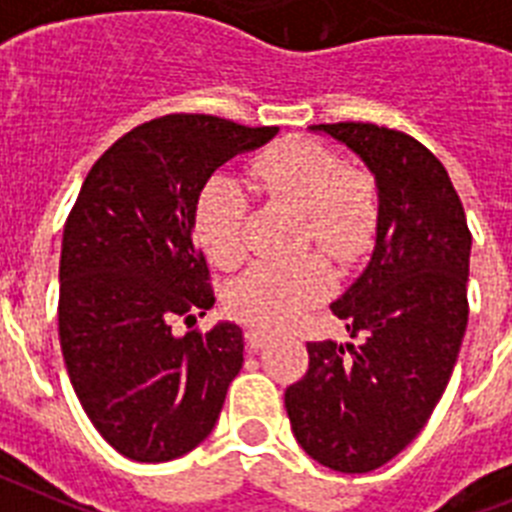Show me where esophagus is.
<instances>
[{"label": "esophagus", "instance_id": "34e87169", "mask_svg": "<svg viewBox=\"0 0 512 512\" xmlns=\"http://www.w3.org/2000/svg\"><path fill=\"white\" fill-rule=\"evenodd\" d=\"M244 337H247V345H250V350H262L265 345L270 342V335L265 330H257V327H250V330L244 332Z\"/></svg>", "mask_w": 512, "mask_h": 512}]
</instances>
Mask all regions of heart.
Returning a JSON list of instances; mask_svg holds the SVG:
<instances>
[{
	"label": "heart",
	"instance_id": "obj_1",
	"mask_svg": "<svg viewBox=\"0 0 512 512\" xmlns=\"http://www.w3.org/2000/svg\"><path fill=\"white\" fill-rule=\"evenodd\" d=\"M252 175L270 198L304 213L301 247L317 244L340 265H355L379 237V198L366 177L345 175L335 151L309 139H288L255 159ZM247 195L229 175H213L195 198L193 226L208 260L231 270L247 255ZM335 275L322 255L260 262L226 291V306L242 322L283 327L327 299Z\"/></svg>",
	"mask_w": 512,
	"mask_h": 512
}]
</instances>
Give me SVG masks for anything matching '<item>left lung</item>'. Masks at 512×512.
I'll list each match as a JSON object with an SVG mask.
<instances>
[{"label": "left lung", "instance_id": "left-lung-1", "mask_svg": "<svg viewBox=\"0 0 512 512\" xmlns=\"http://www.w3.org/2000/svg\"><path fill=\"white\" fill-rule=\"evenodd\" d=\"M366 164L379 237L366 270L332 301L353 342H309L286 389L299 446L327 469L366 474L417 438L451 379L469 319L471 234L446 167L420 141L373 123H322Z\"/></svg>", "mask_w": 512, "mask_h": 512}]
</instances>
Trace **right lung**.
<instances>
[{"label": "right lung", "instance_id": "add662e5", "mask_svg": "<svg viewBox=\"0 0 512 512\" xmlns=\"http://www.w3.org/2000/svg\"><path fill=\"white\" fill-rule=\"evenodd\" d=\"M278 131L164 115L115 141L79 190L61 242V353L87 417L126 459L172 461L216 428L244 337L234 322L172 332V319L216 301L193 239L195 198Z\"/></svg>", "mask_w": 512, "mask_h": 512}]
</instances>
